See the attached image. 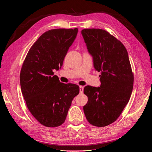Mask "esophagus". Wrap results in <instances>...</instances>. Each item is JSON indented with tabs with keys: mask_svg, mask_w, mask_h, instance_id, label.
Instances as JSON below:
<instances>
[{
	"mask_svg": "<svg viewBox=\"0 0 152 152\" xmlns=\"http://www.w3.org/2000/svg\"><path fill=\"white\" fill-rule=\"evenodd\" d=\"M79 89H80V93H83V91H84V87L80 86L79 87Z\"/></svg>",
	"mask_w": 152,
	"mask_h": 152,
	"instance_id": "esophagus-1",
	"label": "esophagus"
}]
</instances>
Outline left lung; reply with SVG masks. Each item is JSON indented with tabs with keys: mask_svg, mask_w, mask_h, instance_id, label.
<instances>
[{
	"mask_svg": "<svg viewBox=\"0 0 152 152\" xmlns=\"http://www.w3.org/2000/svg\"><path fill=\"white\" fill-rule=\"evenodd\" d=\"M94 66L100 72L101 86H87L84 93L88 102L83 109L91 124L104 127L115 121L129 101L134 83L127 51L124 44L108 31L99 28L82 30Z\"/></svg>",
	"mask_w": 152,
	"mask_h": 152,
	"instance_id": "1",
	"label": "left lung"
}]
</instances>
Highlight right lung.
<instances>
[{
	"label": "right lung",
	"mask_w": 152,
	"mask_h": 152,
	"mask_svg": "<svg viewBox=\"0 0 152 152\" xmlns=\"http://www.w3.org/2000/svg\"><path fill=\"white\" fill-rule=\"evenodd\" d=\"M78 28H56L45 31L31 45L20 72V85L26 107L40 124L48 127L65 121L79 86L60 82L53 70L62 66Z\"/></svg>",
	"instance_id": "obj_1"
}]
</instances>
